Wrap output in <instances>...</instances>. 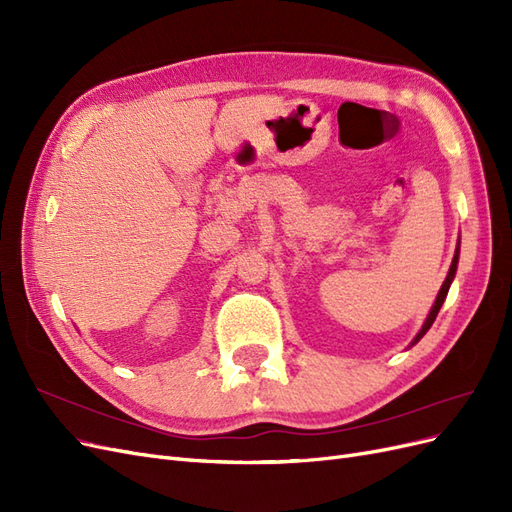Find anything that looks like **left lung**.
Instances as JSON below:
<instances>
[{"mask_svg": "<svg viewBox=\"0 0 512 512\" xmlns=\"http://www.w3.org/2000/svg\"><path fill=\"white\" fill-rule=\"evenodd\" d=\"M457 262H459V247H457V252H455L453 265H451V269H448L446 280H444V284H442V288H440L438 299H436V303H433V307H431V312H429V316H427V320H425V324H423L421 333H418V335H416V339H414V344H416L418 339H421V337L429 331V327L433 324V320H436V316H438V312H440V307H442V303H444V299H446V294H448V288H451V282H453V277H455V273H457Z\"/></svg>", "mask_w": 512, "mask_h": 512, "instance_id": "1", "label": "left lung"}]
</instances>
